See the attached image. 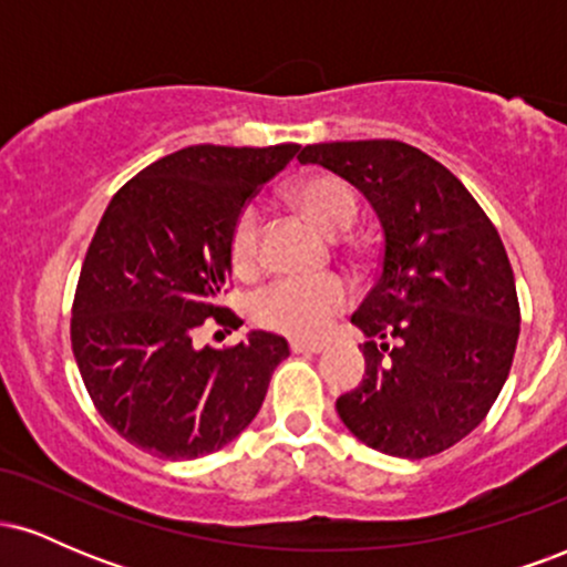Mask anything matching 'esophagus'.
Instances as JSON below:
<instances>
[{
	"label": "esophagus",
	"instance_id": "esophagus-1",
	"mask_svg": "<svg viewBox=\"0 0 567 567\" xmlns=\"http://www.w3.org/2000/svg\"><path fill=\"white\" fill-rule=\"evenodd\" d=\"M290 351L292 354H320L324 351V343L322 341H290Z\"/></svg>",
	"mask_w": 567,
	"mask_h": 567
}]
</instances>
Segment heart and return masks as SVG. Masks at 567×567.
Returning <instances> with one entry per match:
<instances>
[{
    "label": "heart",
    "mask_w": 567,
    "mask_h": 567,
    "mask_svg": "<svg viewBox=\"0 0 567 567\" xmlns=\"http://www.w3.org/2000/svg\"><path fill=\"white\" fill-rule=\"evenodd\" d=\"M301 210L328 234H343L357 218V199L351 188L336 175H311L292 192ZM261 247V216L256 207H245L234 220L229 250L239 271L252 269ZM351 292L338 277L298 279L282 277L252 298V317L269 330L296 338H317L328 330L336 315L347 309Z\"/></svg>",
    "instance_id": "b5f03b06"
}]
</instances>
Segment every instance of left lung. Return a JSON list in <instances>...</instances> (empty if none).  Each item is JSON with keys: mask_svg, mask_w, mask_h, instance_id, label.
Listing matches in <instances>:
<instances>
[{"mask_svg": "<svg viewBox=\"0 0 567 567\" xmlns=\"http://www.w3.org/2000/svg\"><path fill=\"white\" fill-rule=\"evenodd\" d=\"M301 165L341 175L381 224V271L351 324L365 333L362 383L336 400L357 440L426 458L464 440L509 375L519 336L504 243L455 175L402 141L306 146Z\"/></svg>", "mask_w": 567, "mask_h": 567, "instance_id": "1", "label": "left lung"}]
</instances>
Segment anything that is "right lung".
<instances>
[{
  "label": "right lung",
  "mask_w": 567,
  "mask_h": 567,
  "mask_svg": "<svg viewBox=\"0 0 567 567\" xmlns=\"http://www.w3.org/2000/svg\"><path fill=\"white\" fill-rule=\"evenodd\" d=\"M298 143L186 146L130 178L84 256L71 349L82 381L120 437L171 461L216 453L256 419L282 336L252 330L231 349L194 347L231 279L234 220Z\"/></svg>",
  "instance_id": "obj_1"
}]
</instances>
